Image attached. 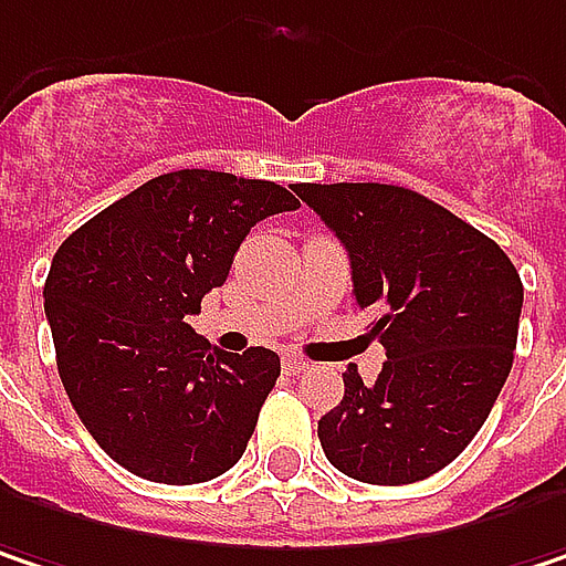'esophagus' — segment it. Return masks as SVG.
I'll use <instances>...</instances> for the list:
<instances>
[{"label":"esophagus","instance_id":"34e87169","mask_svg":"<svg viewBox=\"0 0 566 566\" xmlns=\"http://www.w3.org/2000/svg\"><path fill=\"white\" fill-rule=\"evenodd\" d=\"M284 373H291V376H301V373H307L311 369V363L307 359H301V356H294V353H287L282 359Z\"/></svg>","mask_w":566,"mask_h":566}]
</instances>
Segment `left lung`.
<instances>
[{
    "mask_svg": "<svg viewBox=\"0 0 566 566\" xmlns=\"http://www.w3.org/2000/svg\"><path fill=\"white\" fill-rule=\"evenodd\" d=\"M349 252L359 307L386 366L373 386L343 373V401L317 421L339 473L405 486L453 463L509 379L522 279L509 255L418 190L395 184H294Z\"/></svg>",
    "mask_w": 566,
    "mask_h": 566,
    "instance_id": "obj_1",
    "label": "left lung"
}]
</instances>
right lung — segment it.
Segmentation results:
<instances>
[{
  "instance_id": "obj_1",
  "label": "right lung",
  "mask_w": 566,
  "mask_h": 566,
  "mask_svg": "<svg viewBox=\"0 0 566 566\" xmlns=\"http://www.w3.org/2000/svg\"><path fill=\"white\" fill-rule=\"evenodd\" d=\"M297 207L275 180L187 168L109 203L54 252L44 314L61 382L129 473L190 486L245 453L282 363L265 346H210L187 314L227 282L259 220Z\"/></svg>"
}]
</instances>
